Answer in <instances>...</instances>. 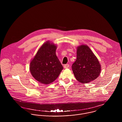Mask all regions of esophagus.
<instances>
[{"mask_svg":"<svg viewBox=\"0 0 122 122\" xmlns=\"http://www.w3.org/2000/svg\"><path fill=\"white\" fill-rule=\"evenodd\" d=\"M69 66H70L69 64H65L64 66V69H67V68H68L69 67Z\"/></svg>","mask_w":122,"mask_h":122,"instance_id":"esophagus-1","label":"esophagus"}]
</instances>
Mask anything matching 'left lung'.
Returning a JSON list of instances; mask_svg holds the SVG:
<instances>
[{
	"label": "left lung",
	"mask_w": 122,
	"mask_h": 122,
	"mask_svg": "<svg viewBox=\"0 0 122 122\" xmlns=\"http://www.w3.org/2000/svg\"><path fill=\"white\" fill-rule=\"evenodd\" d=\"M101 65L88 46L82 45L77 47L76 59L72 65L76 79L83 84L96 79L101 71Z\"/></svg>",
	"instance_id": "obj_1"
}]
</instances>
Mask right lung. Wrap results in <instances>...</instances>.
<instances>
[{
    "instance_id": "1",
    "label": "right lung",
    "mask_w": 122,
    "mask_h": 122,
    "mask_svg": "<svg viewBox=\"0 0 122 122\" xmlns=\"http://www.w3.org/2000/svg\"><path fill=\"white\" fill-rule=\"evenodd\" d=\"M57 46L50 41L44 43L30 62V72L36 80L45 85L54 81L63 69L56 55Z\"/></svg>"
}]
</instances>
